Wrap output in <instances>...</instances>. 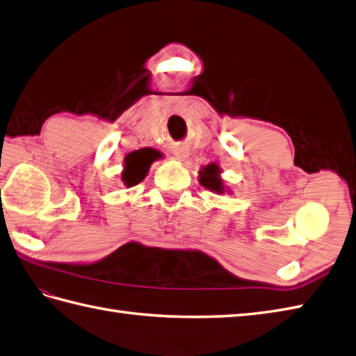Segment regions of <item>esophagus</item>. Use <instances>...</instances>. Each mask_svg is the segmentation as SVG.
<instances>
[{
	"label": "esophagus",
	"instance_id": "esophagus-1",
	"mask_svg": "<svg viewBox=\"0 0 356 356\" xmlns=\"http://www.w3.org/2000/svg\"><path fill=\"white\" fill-rule=\"evenodd\" d=\"M174 156L177 159H186L188 157V149L185 147H176L174 148Z\"/></svg>",
	"mask_w": 356,
	"mask_h": 356
}]
</instances>
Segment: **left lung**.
I'll list each match as a JSON object with an SVG mask.
<instances>
[{
	"label": "left lung",
	"mask_w": 356,
	"mask_h": 356,
	"mask_svg": "<svg viewBox=\"0 0 356 356\" xmlns=\"http://www.w3.org/2000/svg\"><path fill=\"white\" fill-rule=\"evenodd\" d=\"M218 174H220V168H218L216 163H209L200 171V177H199L200 184L205 186L207 190L216 191L217 194L225 193V186H223L222 179L218 177Z\"/></svg>",
	"instance_id": "left-lung-1"
}]
</instances>
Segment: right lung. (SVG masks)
<instances>
[{
    "mask_svg": "<svg viewBox=\"0 0 356 356\" xmlns=\"http://www.w3.org/2000/svg\"><path fill=\"white\" fill-rule=\"evenodd\" d=\"M156 159V153L151 149H139L128 154L125 157V168L122 172L124 184L130 188L142 182Z\"/></svg>",
    "mask_w": 356,
    "mask_h": 356,
    "instance_id": "right-lung-1",
    "label": "right lung"
}]
</instances>
